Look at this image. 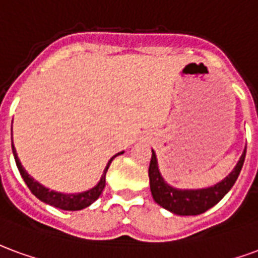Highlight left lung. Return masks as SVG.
<instances>
[{
  "label": "left lung",
  "instance_id": "obj_1",
  "mask_svg": "<svg viewBox=\"0 0 258 258\" xmlns=\"http://www.w3.org/2000/svg\"><path fill=\"white\" fill-rule=\"evenodd\" d=\"M246 157V147L240 155L239 161L235 165L228 176H225L221 181L206 188L183 189L176 188L165 181L162 174L159 172L158 166L157 154L152 150L151 162L148 168V177H150V189H151L152 198L159 206L166 209L178 216H197L205 213L206 210L213 208L214 205L219 204L224 195L232 188V185L239 176Z\"/></svg>",
  "mask_w": 258,
  "mask_h": 258
}]
</instances>
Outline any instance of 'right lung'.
I'll use <instances>...</instances> for the list:
<instances>
[{"label":"right lung","instance_id":"add662e5","mask_svg":"<svg viewBox=\"0 0 258 258\" xmlns=\"http://www.w3.org/2000/svg\"><path fill=\"white\" fill-rule=\"evenodd\" d=\"M12 132V129H11ZM12 135V133H11ZM12 152L13 157H15V162H16V166H18L19 172H20V176L23 177L24 183L27 184V187L30 188V191L39 199L42 201L44 204L50 205L53 208H59L61 210H81V209H85L88 206L95 202L96 199L100 197V194L103 192V189L106 187V173L110 168V163L112 162V159L118 155L123 154V151L118 152L115 154L114 157L111 158L110 161L107 162L106 168L103 170V174H101L100 180L99 183L96 184L95 187H92L88 191H82V192H71V194H64V192H59V191H53V189H49L44 187L42 184L35 181L34 177H31L29 173L26 172V169L23 168L22 162L19 161L18 152H16V148L13 146V140H12Z\"/></svg>","mask_w":258,"mask_h":258}]
</instances>
